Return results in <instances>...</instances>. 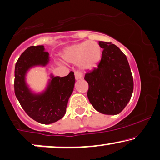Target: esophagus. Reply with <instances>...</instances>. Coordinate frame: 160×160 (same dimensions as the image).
Instances as JSON below:
<instances>
[{"label":"esophagus","mask_w":160,"mask_h":160,"mask_svg":"<svg viewBox=\"0 0 160 160\" xmlns=\"http://www.w3.org/2000/svg\"><path fill=\"white\" fill-rule=\"evenodd\" d=\"M75 78L76 80H79L82 78V72L80 71H76L75 72Z\"/></svg>","instance_id":"obj_1"}]
</instances>
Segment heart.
<instances>
[{"label": "heart", "instance_id": "obj_1", "mask_svg": "<svg viewBox=\"0 0 160 160\" xmlns=\"http://www.w3.org/2000/svg\"><path fill=\"white\" fill-rule=\"evenodd\" d=\"M66 62L76 64L84 70H92L102 58L99 44L94 41H86L67 47L62 54Z\"/></svg>", "mask_w": 160, "mask_h": 160}]
</instances>
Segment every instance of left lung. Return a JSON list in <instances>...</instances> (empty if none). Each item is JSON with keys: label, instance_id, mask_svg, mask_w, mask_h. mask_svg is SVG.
<instances>
[{"label": "left lung", "instance_id": "left-lung-1", "mask_svg": "<svg viewBox=\"0 0 160 160\" xmlns=\"http://www.w3.org/2000/svg\"><path fill=\"white\" fill-rule=\"evenodd\" d=\"M103 49L97 68L88 72V99L92 107L104 114H119L131 99L133 79L127 57L115 44L98 41Z\"/></svg>", "mask_w": 160, "mask_h": 160}]
</instances>
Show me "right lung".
I'll use <instances>...</instances> for the list:
<instances>
[{
	"instance_id": "obj_1",
	"label": "right lung",
	"mask_w": 160,
	"mask_h": 160,
	"mask_svg": "<svg viewBox=\"0 0 160 160\" xmlns=\"http://www.w3.org/2000/svg\"><path fill=\"white\" fill-rule=\"evenodd\" d=\"M48 62L49 53L45 52L43 45L28 47L15 64L14 82L15 96L24 111L35 121L45 125L56 122L64 116L76 81L72 71L64 77L51 75L47 90L41 94L32 93L26 84V73L32 67L45 66Z\"/></svg>"
}]
</instances>
